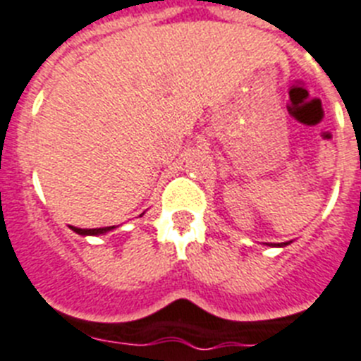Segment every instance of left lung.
<instances>
[{"label": "left lung", "mask_w": 361, "mask_h": 361, "mask_svg": "<svg viewBox=\"0 0 361 361\" xmlns=\"http://www.w3.org/2000/svg\"><path fill=\"white\" fill-rule=\"evenodd\" d=\"M289 243H290V241H285V243H278V245H276V243H274V245H272V247H285V245H289Z\"/></svg>", "instance_id": "obj_1"}]
</instances>
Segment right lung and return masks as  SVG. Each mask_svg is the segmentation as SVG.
Here are the masks:
<instances>
[{
  "mask_svg": "<svg viewBox=\"0 0 361 361\" xmlns=\"http://www.w3.org/2000/svg\"><path fill=\"white\" fill-rule=\"evenodd\" d=\"M72 231L76 234H81V236H99V234H106L114 231V225L112 227H102V228H78V227H71Z\"/></svg>",
  "mask_w": 361,
  "mask_h": 361,
  "instance_id": "add662e5",
  "label": "right lung"
}]
</instances>
